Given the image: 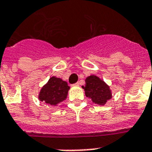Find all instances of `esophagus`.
<instances>
[{
	"label": "esophagus",
	"mask_w": 152,
	"mask_h": 152,
	"mask_svg": "<svg viewBox=\"0 0 152 152\" xmlns=\"http://www.w3.org/2000/svg\"><path fill=\"white\" fill-rule=\"evenodd\" d=\"M79 85H80V83H79V82H77V83L72 84V86H76V87H77V86H79Z\"/></svg>",
	"instance_id": "1"
}]
</instances>
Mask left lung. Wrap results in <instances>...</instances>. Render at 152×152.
I'll return each instance as SVG.
<instances>
[{"instance_id":"obj_1","label":"left lung","mask_w":152,"mask_h":152,"mask_svg":"<svg viewBox=\"0 0 152 152\" xmlns=\"http://www.w3.org/2000/svg\"><path fill=\"white\" fill-rule=\"evenodd\" d=\"M85 86H82L85 95L93 102L103 106L112 98V93L107 84L95 75L88 76L85 80Z\"/></svg>"}]
</instances>
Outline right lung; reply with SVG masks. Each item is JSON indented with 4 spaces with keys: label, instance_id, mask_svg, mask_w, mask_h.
Segmentation results:
<instances>
[{
    "label": "right lung",
    "instance_id": "right-lung-1",
    "mask_svg": "<svg viewBox=\"0 0 152 152\" xmlns=\"http://www.w3.org/2000/svg\"><path fill=\"white\" fill-rule=\"evenodd\" d=\"M69 88L70 87L68 86L66 81L52 76L42 88L39 99L50 106H57L66 99Z\"/></svg>",
    "mask_w": 152,
    "mask_h": 152
}]
</instances>
